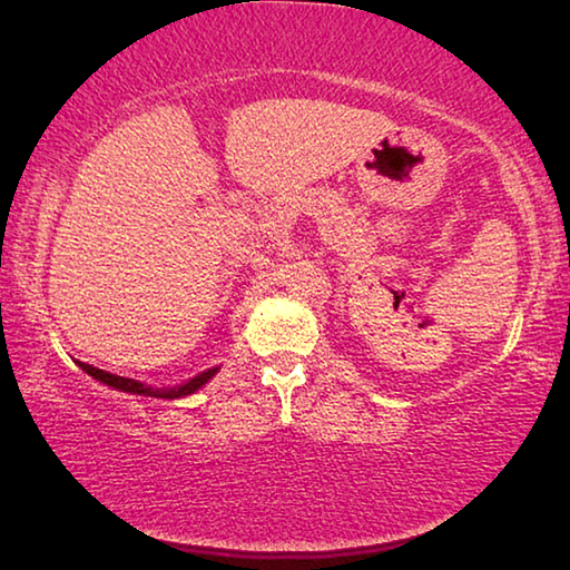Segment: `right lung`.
Listing matches in <instances>:
<instances>
[{"label": "right lung", "mask_w": 570, "mask_h": 570, "mask_svg": "<svg viewBox=\"0 0 570 570\" xmlns=\"http://www.w3.org/2000/svg\"><path fill=\"white\" fill-rule=\"evenodd\" d=\"M82 366V372H88L92 380H98L102 384H108V387H115V390H122V392H132V394H146V397H163V400H176V397H186V394H193L196 390L204 387V384L214 377V374L218 372L216 370H206L200 372L198 377L188 380L186 384H180V387H173V390H153L148 387V384H142L138 380H128V377H118V374H110V372H102L98 370V366L92 364H85V362H77Z\"/></svg>", "instance_id": "obj_1"}]
</instances>
